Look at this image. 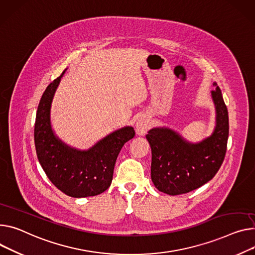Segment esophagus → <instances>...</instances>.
Segmentation results:
<instances>
[{"label": "esophagus", "instance_id": "obj_1", "mask_svg": "<svg viewBox=\"0 0 255 255\" xmlns=\"http://www.w3.org/2000/svg\"><path fill=\"white\" fill-rule=\"evenodd\" d=\"M134 128H135V132L136 133L140 134V135L145 134L147 132L148 128H149L148 117L146 115L139 116V119H136V121H135Z\"/></svg>", "mask_w": 255, "mask_h": 255}]
</instances>
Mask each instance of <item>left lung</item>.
Returning <instances> with one entry per match:
<instances>
[{
    "mask_svg": "<svg viewBox=\"0 0 255 255\" xmlns=\"http://www.w3.org/2000/svg\"><path fill=\"white\" fill-rule=\"evenodd\" d=\"M211 97L217 122L211 135L190 143L168 128H154L146 138L152 151L151 179L160 192L181 195L209 182L225 159L229 136V114L217 83Z\"/></svg>",
    "mask_w": 255,
    "mask_h": 255,
    "instance_id": "obj_1",
    "label": "left lung"
}]
</instances>
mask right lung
Listing matches in <instances>:
<instances>
[{
    "instance_id": "right-lung-1",
    "label": "right lung",
    "mask_w": 255,
    "mask_h": 255,
    "mask_svg": "<svg viewBox=\"0 0 255 255\" xmlns=\"http://www.w3.org/2000/svg\"><path fill=\"white\" fill-rule=\"evenodd\" d=\"M64 72L47 87L38 104L34 125L36 155L55 187L70 197H90L110 187L117 156L133 138L134 130L131 127L117 129L85 151L64 144L54 133L50 121L53 97Z\"/></svg>"
}]
</instances>
